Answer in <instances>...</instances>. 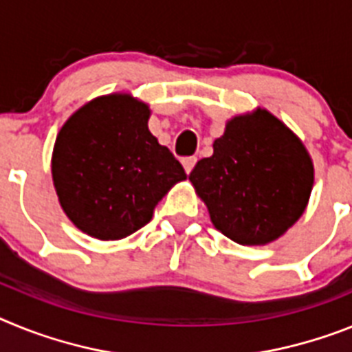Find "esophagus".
<instances>
[{
    "mask_svg": "<svg viewBox=\"0 0 352 352\" xmlns=\"http://www.w3.org/2000/svg\"><path fill=\"white\" fill-rule=\"evenodd\" d=\"M197 164V157H186L182 159V166H184V172L186 173H191V170L195 168Z\"/></svg>",
    "mask_w": 352,
    "mask_h": 352,
    "instance_id": "esophagus-1",
    "label": "esophagus"
}]
</instances>
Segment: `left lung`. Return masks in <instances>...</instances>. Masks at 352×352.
Instances as JSON below:
<instances>
[{
    "label": "left lung",
    "mask_w": 352,
    "mask_h": 352,
    "mask_svg": "<svg viewBox=\"0 0 352 352\" xmlns=\"http://www.w3.org/2000/svg\"><path fill=\"white\" fill-rule=\"evenodd\" d=\"M210 157L189 182L223 235L244 246L282 237L301 216L314 188V161L292 131L264 108L227 120Z\"/></svg>",
    "instance_id": "obj_1"
}]
</instances>
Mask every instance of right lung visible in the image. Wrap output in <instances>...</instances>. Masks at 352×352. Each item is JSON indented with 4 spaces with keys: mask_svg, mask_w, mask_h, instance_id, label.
<instances>
[{
    "mask_svg": "<svg viewBox=\"0 0 352 352\" xmlns=\"http://www.w3.org/2000/svg\"><path fill=\"white\" fill-rule=\"evenodd\" d=\"M151 108L131 94L91 99L62 125L51 173L58 201L81 232L118 241L152 219L184 168L148 131Z\"/></svg>",
    "mask_w": 352,
    "mask_h": 352,
    "instance_id": "right-lung-1",
    "label": "right lung"
}]
</instances>
